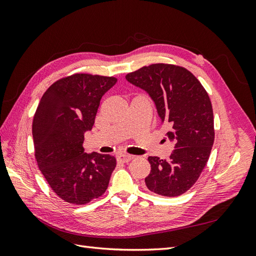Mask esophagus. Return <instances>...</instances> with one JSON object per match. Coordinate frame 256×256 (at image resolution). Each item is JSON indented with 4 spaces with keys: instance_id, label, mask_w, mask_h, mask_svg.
Masks as SVG:
<instances>
[{
    "instance_id": "esophagus-1",
    "label": "esophagus",
    "mask_w": 256,
    "mask_h": 256,
    "mask_svg": "<svg viewBox=\"0 0 256 256\" xmlns=\"http://www.w3.org/2000/svg\"><path fill=\"white\" fill-rule=\"evenodd\" d=\"M134 157L131 154H120L118 156V161L120 162H129Z\"/></svg>"
}]
</instances>
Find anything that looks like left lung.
Instances as JSON below:
<instances>
[{"instance_id":"1","label":"left lung","mask_w":256,"mask_h":256,"mask_svg":"<svg viewBox=\"0 0 256 256\" xmlns=\"http://www.w3.org/2000/svg\"><path fill=\"white\" fill-rule=\"evenodd\" d=\"M148 92L156 104L166 136L175 143L168 160L148 157L152 170L146 187L164 196H178L196 182L214 141L210 98L196 76L184 67L152 64L126 74Z\"/></svg>"}]
</instances>
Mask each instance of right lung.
I'll use <instances>...</instances> for the list:
<instances>
[{
	"instance_id": "right-lung-1",
	"label": "right lung",
	"mask_w": 256,
	"mask_h": 256,
	"mask_svg": "<svg viewBox=\"0 0 256 256\" xmlns=\"http://www.w3.org/2000/svg\"><path fill=\"white\" fill-rule=\"evenodd\" d=\"M114 76L74 74L44 92L33 118L35 159L56 194L84 205L106 192L116 166L110 154L84 152V132L92 128L104 92Z\"/></svg>"
}]
</instances>
